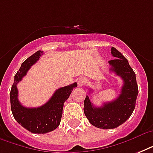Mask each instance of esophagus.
<instances>
[{"label": "esophagus", "instance_id": "34e87169", "mask_svg": "<svg viewBox=\"0 0 153 153\" xmlns=\"http://www.w3.org/2000/svg\"><path fill=\"white\" fill-rule=\"evenodd\" d=\"M77 81H78V84H79V86H82L84 84L86 83V79L83 78V77H80L79 79H77Z\"/></svg>", "mask_w": 153, "mask_h": 153}]
</instances>
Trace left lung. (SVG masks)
Masks as SVG:
<instances>
[{"label": "left lung", "instance_id": "1", "mask_svg": "<svg viewBox=\"0 0 153 153\" xmlns=\"http://www.w3.org/2000/svg\"><path fill=\"white\" fill-rule=\"evenodd\" d=\"M112 55L109 61L110 71L123 80L120 95L112 102H105L102 106L96 107L86 95L84 100V114L90 123L97 128L112 129L126 122L135 109L138 87L136 74L128 64V59L115 48H111ZM91 92V91L90 90Z\"/></svg>", "mask_w": 153, "mask_h": 153}]
</instances>
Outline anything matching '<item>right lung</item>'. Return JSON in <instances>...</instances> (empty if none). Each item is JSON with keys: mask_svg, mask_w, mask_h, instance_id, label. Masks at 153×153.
Returning <instances> with one entry per match:
<instances>
[{"mask_svg": "<svg viewBox=\"0 0 153 153\" xmlns=\"http://www.w3.org/2000/svg\"><path fill=\"white\" fill-rule=\"evenodd\" d=\"M43 54L41 51H36L23 62L19 71L16 74L10 91L11 109L15 120L27 130L38 134L49 133L59 126L63 103L68 99L73 89L78 86L77 82H74L58 89L48 102L37 108H27L20 104L18 100L17 83Z\"/></svg>", "mask_w": 153, "mask_h": 153, "instance_id": "right-lung-1", "label": "right lung"}]
</instances>
